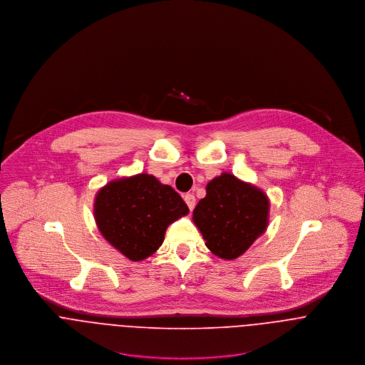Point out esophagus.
Here are the masks:
<instances>
[{
	"mask_svg": "<svg viewBox=\"0 0 365 365\" xmlns=\"http://www.w3.org/2000/svg\"><path fill=\"white\" fill-rule=\"evenodd\" d=\"M184 201H185V204L188 205L190 210H192V209L195 208V197H194L192 194H185V195H184Z\"/></svg>",
	"mask_w": 365,
	"mask_h": 365,
	"instance_id": "1",
	"label": "esophagus"
}]
</instances>
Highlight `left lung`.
I'll return each instance as SVG.
<instances>
[{
  "instance_id": "8db88e82",
  "label": "left lung",
  "mask_w": 365,
  "mask_h": 365,
  "mask_svg": "<svg viewBox=\"0 0 365 365\" xmlns=\"http://www.w3.org/2000/svg\"><path fill=\"white\" fill-rule=\"evenodd\" d=\"M268 208V198L259 188L223 173L207 185V197L194 209L192 219L209 250L233 260L264 233Z\"/></svg>"
}]
</instances>
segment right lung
Listing matches in <instances>:
<instances>
[{"label":"right lung","instance_id":"1","mask_svg":"<svg viewBox=\"0 0 365 365\" xmlns=\"http://www.w3.org/2000/svg\"><path fill=\"white\" fill-rule=\"evenodd\" d=\"M188 212L178 192L149 174L109 182L94 204L100 232L132 261L152 256L161 246L168 225Z\"/></svg>","mask_w":365,"mask_h":365}]
</instances>
